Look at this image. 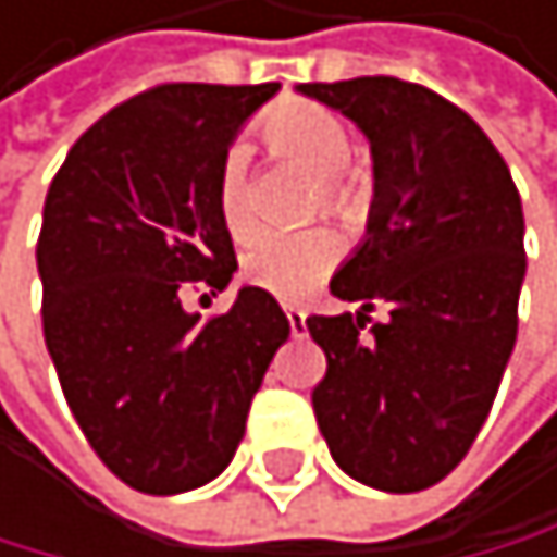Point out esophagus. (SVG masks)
<instances>
[{
    "label": "esophagus",
    "mask_w": 557,
    "mask_h": 557,
    "mask_svg": "<svg viewBox=\"0 0 557 557\" xmlns=\"http://www.w3.org/2000/svg\"><path fill=\"white\" fill-rule=\"evenodd\" d=\"M284 315H287V326H290V334H295V337H301V334H306V312H301V309H295V306H287V309H284Z\"/></svg>",
    "instance_id": "1"
}]
</instances>
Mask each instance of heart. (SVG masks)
Segmentation results:
<instances>
[{"instance_id":"obj_1","label":"heart","mask_w":557,"mask_h":557,"mask_svg":"<svg viewBox=\"0 0 557 557\" xmlns=\"http://www.w3.org/2000/svg\"><path fill=\"white\" fill-rule=\"evenodd\" d=\"M262 145L273 156L306 166L320 177L323 209L341 220H355L366 206V177L351 170V134L345 120L315 102H281L259 124ZM216 209L231 237H248L256 227V209L248 191V148L231 145L216 166ZM337 262V237L312 227L298 234H259L245 248L242 270L256 287L284 301L306 298L320 287Z\"/></svg>"}]
</instances>
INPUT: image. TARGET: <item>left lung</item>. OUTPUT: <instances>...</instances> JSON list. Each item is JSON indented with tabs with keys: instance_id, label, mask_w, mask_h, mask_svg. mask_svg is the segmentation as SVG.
Instances as JSON below:
<instances>
[{
	"instance_id": "1",
	"label": "left lung",
	"mask_w": 557,
	"mask_h": 557,
	"mask_svg": "<svg viewBox=\"0 0 557 557\" xmlns=\"http://www.w3.org/2000/svg\"><path fill=\"white\" fill-rule=\"evenodd\" d=\"M298 91L348 116L373 152L366 242L330 281V295L362 309L306 320L326 355L315 423L351 480L426 491L473 448L516 348L519 191L476 120L423 84L355 77ZM380 300L388 320L362 342Z\"/></svg>"
}]
</instances>
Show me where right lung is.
Returning <instances> with one entry per match:
<instances>
[{
  "mask_svg": "<svg viewBox=\"0 0 557 557\" xmlns=\"http://www.w3.org/2000/svg\"><path fill=\"white\" fill-rule=\"evenodd\" d=\"M281 84H159L91 124L45 195L38 234L45 348L95 455L141 494L216 480L245 437L290 326L242 287L223 315L181 306L237 270L216 166Z\"/></svg>",
  "mask_w": 557,
  "mask_h": 557,
  "instance_id": "add662e5",
  "label": "right lung"
}]
</instances>
